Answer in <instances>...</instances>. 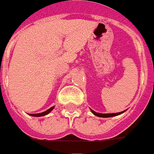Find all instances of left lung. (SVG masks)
Wrapping results in <instances>:
<instances>
[{"instance_id":"obj_1","label":"left lung","mask_w":154,"mask_h":154,"mask_svg":"<svg viewBox=\"0 0 154 154\" xmlns=\"http://www.w3.org/2000/svg\"><path fill=\"white\" fill-rule=\"evenodd\" d=\"M91 112H92L93 114H94V115L98 116V117L109 118V117H113V116H116V115H119V114H123L124 111H123V112H119V113H115V114H100V113H96V112H94V111L92 109H91Z\"/></svg>"}]
</instances>
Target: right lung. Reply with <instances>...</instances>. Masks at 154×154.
<instances>
[{"label":"right lung","instance_id":"right-lung-1","mask_svg":"<svg viewBox=\"0 0 154 154\" xmlns=\"http://www.w3.org/2000/svg\"><path fill=\"white\" fill-rule=\"evenodd\" d=\"M54 108V106H53V107H51V109H47L46 111H45V112H42V113H40V114H30V115H31V116H34V117H40V116H45V115H46V114H49L51 111H52Z\"/></svg>","mask_w":154,"mask_h":154}]
</instances>
